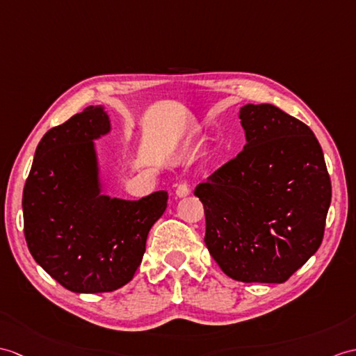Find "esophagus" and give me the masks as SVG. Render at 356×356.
I'll return each mask as SVG.
<instances>
[{
    "instance_id": "34e87169",
    "label": "esophagus",
    "mask_w": 356,
    "mask_h": 356,
    "mask_svg": "<svg viewBox=\"0 0 356 356\" xmlns=\"http://www.w3.org/2000/svg\"><path fill=\"white\" fill-rule=\"evenodd\" d=\"M191 193V188L188 186L186 181H180V184L176 185V195L177 197H185Z\"/></svg>"
}]
</instances>
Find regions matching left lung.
I'll list each match as a JSON object with an SVG mask.
<instances>
[{
    "instance_id": "left-lung-1",
    "label": "left lung",
    "mask_w": 356,
    "mask_h": 356,
    "mask_svg": "<svg viewBox=\"0 0 356 356\" xmlns=\"http://www.w3.org/2000/svg\"><path fill=\"white\" fill-rule=\"evenodd\" d=\"M247 145L198 184L204 244L239 282L282 284L323 241L332 186L307 124L273 104L239 112Z\"/></svg>"
}]
</instances>
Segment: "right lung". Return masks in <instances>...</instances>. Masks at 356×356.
<instances>
[{
  "label": "right lung",
  "mask_w": 356,
  "mask_h": 356,
  "mask_svg": "<svg viewBox=\"0 0 356 356\" xmlns=\"http://www.w3.org/2000/svg\"><path fill=\"white\" fill-rule=\"evenodd\" d=\"M109 129L102 106L49 129L22 193L31 256L74 293H109L130 282L148 232L167 209V191L136 202L100 194L92 139Z\"/></svg>",
  "instance_id": "1"
}]
</instances>
